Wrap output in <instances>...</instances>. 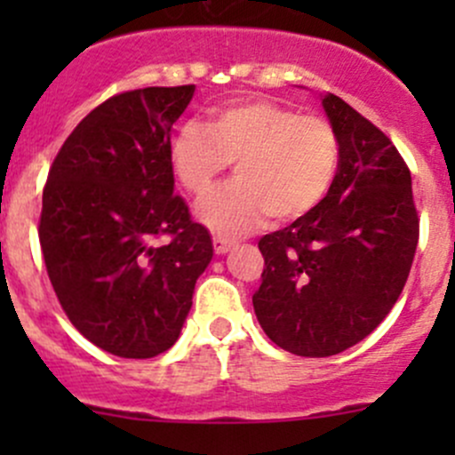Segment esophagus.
Listing matches in <instances>:
<instances>
[{"label": "esophagus", "mask_w": 455, "mask_h": 455, "mask_svg": "<svg viewBox=\"0 0 455 455\" xmlns=\"http://www.w3.org/2000/svg\"><path fill=\"white\" fill-rule=\"evenodd\" d=\"M213 249H215V253H218V255H224V253H228V251L233 249V242L227 240V237L215 235L213 237Z\"/></svg>", "instance_id": "34e87169"}]
</instances>
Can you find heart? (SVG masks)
<instances>
[{"mask_svg":"<svg viewBox=\"0 0 455 455\" xmlns=\"http://www.w3.org/2000/svg\"><path fill=\"white\" fill-rule=\"evenodd\" d=\"M169 163L191 196L209 194L233 163L237 180L200 202L196 215L220 235L253 231L266 218L292 222L323 202L337 176L332 125L273 99H233L173 136Z\"/></svg>","mask_w":455,"mask_h":455,"instance_id":"b5f03b06","label":"heart"}]
</instances>
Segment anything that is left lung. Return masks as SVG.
Segmentation results:
<instances>
[{"label":"left lung","instance_id":"8db88e82","mask_svg":"<svg viewBox=\"0 0 455 455\" xmlns=\"http://www.w3.org/2000/svg\"><path fill=\"white\" fill-rule=\"evenodd\" d=\"M321 105L339 142L323 202L264 235L253 308L273 343L297 356L356 346L389 315L414 261L419 215L405 160L368 118L334 94Z\"/></svg>","mask_w":455,"mask_h":455}]
</instances>
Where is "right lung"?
I'll return each instance as SVG.
<instances>
[{
    "instance_id": "1",
    "label": "right lung",
    "mask_w": 455,
    "mask_h": 455,
    "mask_svg": "<svg viewBox=\"0 0 455 455\" xmlns=\"http://www.w3.org/2000/svg\"><path fill=\"white\" fill-rule=\"evenodd\" d=\"M196 85L123 92L92 109L54 158L39 242L76 330L109 355L169 350L213 257L209 231L173 196L172 125ZM172 235L156 247V236Z\"/></svg>"
}]
</instances>
